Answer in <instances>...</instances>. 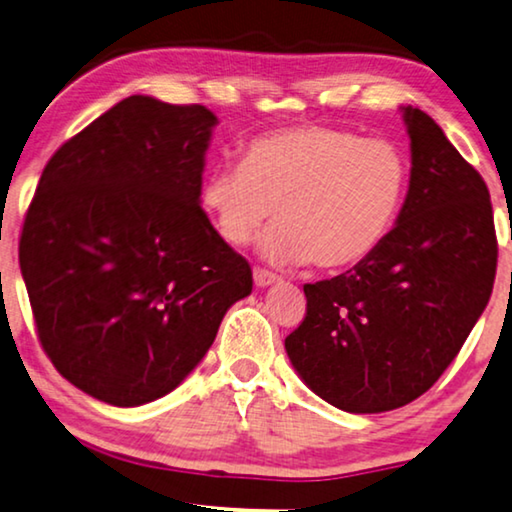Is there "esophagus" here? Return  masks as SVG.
Returning a JSON list of instances; mask_svg holds the SVG:
<instances>
[{"label":"esophagus","mask_w":512,"mask_h":512,"mask_svg":"<svg viewBox=\"0 0 512 512\" xmlns=\"http://www.w3.org/2000/svg\"><path fill=\"white\" fill-rule=\"evenodd\" d=\"M254 281H256V286H261V288H265V286H272L274 281H279V277L274 272H270V270H263V267H256L254 270Z\"/></svg>","instance_id":"34e87169"}]
</instances>
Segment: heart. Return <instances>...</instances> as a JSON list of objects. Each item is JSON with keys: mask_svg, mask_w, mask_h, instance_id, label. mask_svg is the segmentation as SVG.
Segmentation results:
<instances>
[{"mask_svg": "<svg viewBox=\"0 0 512 512\" xmlns=\"http://www.w3.org/2000/svg\"><path fill=\"white\" fill-rule=\"evenodd\" d=\"M410 187L396 141L327 125H293L251 139L240 164L212 171L203 206L222 238L247 245L267 219L265 254L322 270L361 263L389 238Z\"/></svg>", "mask_w": 512, "mask_h": 512, "instance_id": "b5f03b06", "label": "heart"}]
</instances>
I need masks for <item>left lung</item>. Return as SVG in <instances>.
Listing matches in <instances>:
<instances>
[{
	"mask_svg": "<svg viewBox=\"0 0 512 512\" xmlns=\"http://www.w3.org/2000/svg\"><path fill=\"white\" fill-rule=\"evenodd\" d=\"M412 176L380 249L306 283V316L286 336L295 371L338 410L412 403L458 357L490 302L497 231L490 192L426 112L405 107Z\"/></svg>",
	"mask_w": 512,
	"mask_h": 512,
	"instance_id": "left-lung-1",
	"label": "left lung"
}]
</instances>
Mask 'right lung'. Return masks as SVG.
Segmentation results:
<instances>
[{"label": "right lung", "mask_w": 512, "mask_h": 512, "mask_svg": "<svg viewBox=\"0 0 512 512\" xmlns=\"http://www.w3.org/2000/svg\"><path fill=\"white\" fill-rule=\"evenodd\" d=\"M217 116L130 96L45 164L20 235L36 334L70 384L137 407L174 391L215 341L251 267L203 212Z\"/></svg>", "instance_id": "add662e5"}]
</instances>
